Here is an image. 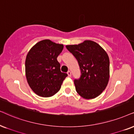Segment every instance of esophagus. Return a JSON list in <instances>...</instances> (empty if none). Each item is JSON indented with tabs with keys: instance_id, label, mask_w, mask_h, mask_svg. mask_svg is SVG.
<instances>
[{
	"instance_id": "obj_1",
	"label": "esophagus",
	"mask_w": 134,
	"mask_h": 134,
	"mask_svg": "<svg viewBox=\"0 0 134 134\" xmlns=\"http://www.w3.org/2000/svg\"><path fill=\"white\" fill-rule=\"evenodd\" d=\"M67 75H68L69 77H70L71 75H72V74H71L70 71H68V72H67Z\"/></svg>"
}]
</instances>
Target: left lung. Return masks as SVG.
Returning a JSON list of instances; mask_svg holds the SVG:
<instances>
[{
	"instance_id": "1",
	"label": "left lung",
	"mask_w": 134,
	"mask_h": 134,
	"mask_svg": "<svg viewBox=\"0 0 134 134\" xmlns=\"http://www.w3.org/2000/svg\"><path fill=\"white\" fill-rule=\"evenodd\" d=\"M66 48L77 60L80 77L74 80L77 92L85 99H93L104 90L109 79V59L100 46L90 40Z\"/></svg>"
}]
</instances>
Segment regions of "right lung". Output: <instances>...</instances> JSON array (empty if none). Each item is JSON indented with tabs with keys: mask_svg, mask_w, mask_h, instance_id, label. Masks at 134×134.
Returning <instances> with one entry per match:
<instances>
[{
	"mask_svg": "<svg viewBox=\"0 0 134 134\" xmlns=\"http://www.w3.org/2000/svg\"><path fill=\"white\" fill-rule=\"evenodd\" d=\"M63 44L49 40L37 43L31 47L25 60V74L28 83L38 96L50 97L58 92L67 74L61 72L57 58Z\"/></svg>",
	"mask_w": 134,
	"mask_h": 134,
	"instance_id": "obj_1",
	"label": "right lung"
}]
</instances>
